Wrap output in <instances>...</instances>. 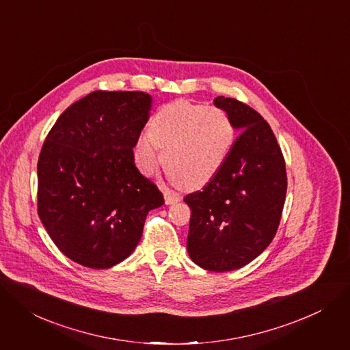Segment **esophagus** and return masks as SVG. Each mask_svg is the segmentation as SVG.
<instances>
[{"mask_svg":"<svg viewBox=\"0 0 350 350\" xmlns=\"http://www.w3.org/2000/svg\"><path fill=\"white\" fill-rule=\"evenodd\" d=\"M180 200H181V198H180L178 194H173L172 191H169V189H166V191H165V201H166L167 205L176 204V202H178Z\"/></svg>","mask_w":350,"mask_h":350,"instance_id":"obj_1","label":"esophagus"}]
</instances>
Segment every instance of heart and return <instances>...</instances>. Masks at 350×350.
I'll list each match as a JSON object with an SVG mask.
<instances>
[{
  "mask_svg": "<svg viewBox=\"0 0 350 350\" xmlns=\"http://www.w3.org/2000/svg\"><path fill=\"white\" fill-rule=\"evenodd\" d=\"M234 142L229 114L219 107H205L188 100H174L159 110L149 133L135 144V162L149 174L159 162L184 188L208 184L226 162Z\"/></svg>",
  "mask_w": 350,
  "mask_h": 350,
  "instance_id": "obj_1",
  "label": "heart"
}]
</instances>
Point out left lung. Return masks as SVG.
<instances>
[{
  "instance_id": "1",
  "label": "left lung",
  "mask_w": 350,
  "mask_h": 350,
  "mask_svg": "<svg viewBox=\"0 0 350 350\" xmlns=\"http://www.w3.org/2000/svg\"><path fill=\"white\" fill-rule=\"evenodd\" d=\"M241 131L219 173L201 189L185 196L191 208L187 250L206 271L239 269L273 240L286 197V166L269 124L250 106L217 96Z\"/></svg>"
}]
</instances>
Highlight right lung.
I'll use <instances>...</instances> for the list:
<instances>
[{"instance_id": "obj_1", "label": "right lung", "mask_w": 350, "mask_h": 350, "mask_svg": "<svg viewBox=\"0 0 350 350\" xmlns=\"http://www.w3.org/2000/svg\"><path fill=\"white\" fill-rule=\"evenodd\" d=\"M150 105L144 92H92L58 117L43 144L38 213L58 250L79 265L124 261L148 212L165 204L134 163Z\"/></svg>"}]
</instances>
